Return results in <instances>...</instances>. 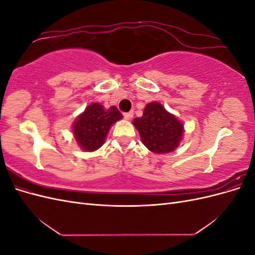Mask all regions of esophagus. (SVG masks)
<instances>
[{
  "label": "esophagus",
  "instance_id": "esophagus-1",
  "mask_svg": "<svg viewBox=\"0 0 255 255\" xmlns=\"http://www.w3.org/2000/svg\"><path fill=\"white\" fill-rule=\"evenodd\" d=\"M133 112H128V113H125L123 114V116H125V118L127 119V120H129V119H132L133 118Z\"/></svg>",
  "mask_w": 255,
  "mask_h": 255
}]
</instances>
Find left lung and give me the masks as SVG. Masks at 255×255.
<instances>
[{
	"label": "left lung",
	"mask_w": 255,
	"mask_h": 255,
	"mask_svg": "<svg viewBox=\"0 0 255 255\" xmlns=\"http://www.w3.org/2000/svg\"><path fill=\"white\" fill-rule=\"evenodd\" d=\"M133 123L142 143L158 154L173 151L179 145L184 130L182 123L157 102L146 105L142 117L135 118Z\"/></svg>",
	"instance_id": "8db88e82"
}]
</instances>
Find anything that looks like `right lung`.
<instances>
[{
  "label": "right lung",
  "mask_w": 255,
  "mask_h": 255,
  "mask_svg": "<svg viewBox=\"0 0 255 255\" xmlns=\"http://www.w3.org/2000/svg\"><path fill=\"white\" fill-rule=\"evenodd\" d=\"M122 118L116 106L105 111L101 104H91L74 122L75 139L85 151H96L104 143L113 123Z\"/></svg>",
  "instance_id": "right-lung-1"
}]
</instances>
